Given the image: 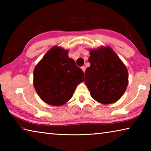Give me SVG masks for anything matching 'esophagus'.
Returning a JSON list of instances; mask_svg holds the SVG:
<instances>
[{
  "instance_id": "1",
  "label": "esophagus",
  "mask_w": 151,
  "mask_h": 151,
  "mask_svg": "<svg viewBox=\"0 0 151 151\" xmlns=\"http://www.w3.org/2000/svg\"><path fill=\"white\" fill-rule=\"evenodd\" d=\"M81 69L83 70V71L84 73H85V69H86V67H85V66H81Z\"/></svg>"
}]
</instances>
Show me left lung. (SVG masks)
<instances>
[{"instance_id": "obj_1", "label": "left lung", "mask_w": 151, "mask_h": 151, "mask_svg": "<svg viewBox=\"0 0 151 151\" xmlns=\"http://www.w3.org/2000/svg\"><path fill=\"white\" fill-rule=\"evenodd\" d=\"M85 73V83L91 96L103 104L113 103L126 91L129 75L125 65L111 48L92 50Z\"/></svg>"}]
</instances>
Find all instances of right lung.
I'll list each match as a JSON object with an SVG mask.
<instances>
[{
	"label": "right lung",
	"mask_w": 151,
	"mask_h": 151,
	"mask_svg": "<svg viewBox=\"0 0 151 151\" xmlns=\"http://www.w3.org/2000/svg\"><path fill=\"white\" fill-rule=\"evenodd\" d=\"M83 81V71L68 57L67 50L58 47L48 50L34 70L36 91L43 101L53 106L69 101Z\"/></svg>",
	"instance_id": "add662e5"
}]
</instances>
